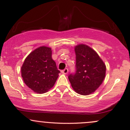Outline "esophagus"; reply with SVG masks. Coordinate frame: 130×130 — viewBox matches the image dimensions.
Returning a JSON list of instances; mask_svg holds the SVG:
<instances>
[{"mask_svg":"<svg viewBox=\"0 0 130 130\" xmlns=\"http://www.w3.org/2000/svg\"><path fill=\"white\" fill-rule=\"evenodd\" d=\"M61 72L64 74H67L68 73V68H66L64 70H62L61 71Z\"/></svg>","mask_w":130,"mask_h":130,"instance_id":"esophagus-1","label":"esophagus"}]
</instances>
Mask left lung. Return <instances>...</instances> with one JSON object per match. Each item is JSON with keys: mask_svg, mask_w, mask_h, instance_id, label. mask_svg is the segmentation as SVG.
<instances>
[{"mask_svg": "<svg viewBox=\"0 0 130 130\" xmlns=\"http://www.w3.org/2000/svg\"><path fill=\"white\" fill-rule=\"evenodd\" d=\"M76 72L68 78L73 89L81 95L92 93L103 82L106 66L95 51L87 45L75 47Z\"/></svg>", "mask_w": 130, "mask_h": 130, "instance_id": "1", "label": "left lung"}]
</instances>
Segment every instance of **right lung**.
<instances>
[{
  "instance_id": "right-lung-1",
  "label": "right lung",
  "mask_w": 130,
  "mask_h": 130,
  "mask_svg": "<svg viewBox=\"0 0 130 130\" xmlns=\"http://www.w3.org/2000/svg\"><path fill=\"white\" fill-rule=\"evenodd\" d=\"M60 72L52 58V49L44 46L30 53L21 68L25 84L40 94L47 92L54 86Z\"/></svg>"
}]
</instances>
